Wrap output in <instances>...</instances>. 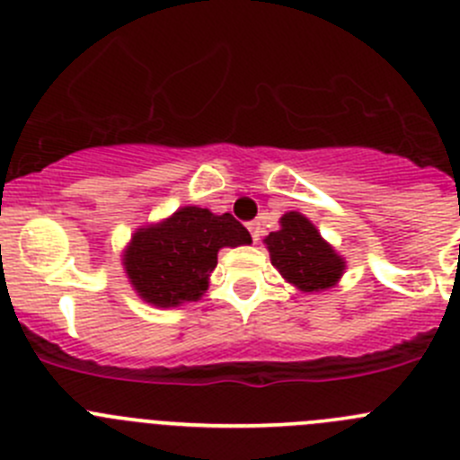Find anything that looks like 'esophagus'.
Masks as SVG:
<instances>
[{
  "instance_id": "obj_1",
  "label": "esophagus",
  "mask_w": 460,
  "mask_h": 460,
  "mask_svg": "<svg viewBox=\"0 0 460 460\" xmlns=\"http://www.w3.org/2000/svg\"><path fill=\"white\" fill-rule=\"evenodd\" d=\"M247 229H250L252 240H254V243H259V240H261V225H259V222H250V225H247Z\"/></svg>"
}]
</instances>
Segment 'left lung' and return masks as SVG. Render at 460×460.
Segmentation results:
<instances>
[{"mask_svg": "<svg viewBox=\"0 0 460 460\" xmlns=\"http://www.w3.org/2000/svg\"><path fill=\"white\" fill-rule=\"evenodd\" d=\"M270 261L286 283L302 293H322L342 279L347 261L322 238L306 216L290 210L279 220V229L265 235Z\"/></svg>", "mask_w": 460, "mask_h": 460, "instance_id": "8db88e82", "label": "left lung"}]
</instances>
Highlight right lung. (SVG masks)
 <instances>
[{"label":"right lung","mask_w":460,"mask_h":460,"mask_svg":"<svg viewBox=\"0 0 460 460\" xmlns=\"http://www.w3.org/2000/svg\"><path fill=\"white\" fill-rule=\"evenodd\" d=\"M250 243V231L231 213L216 216L199 206H181L136 229L122 250L124 274L143 302L156 308L181 306L208 290L222 247Z\"/></svg>","instance_id":"obj_1"}]
</instances>
